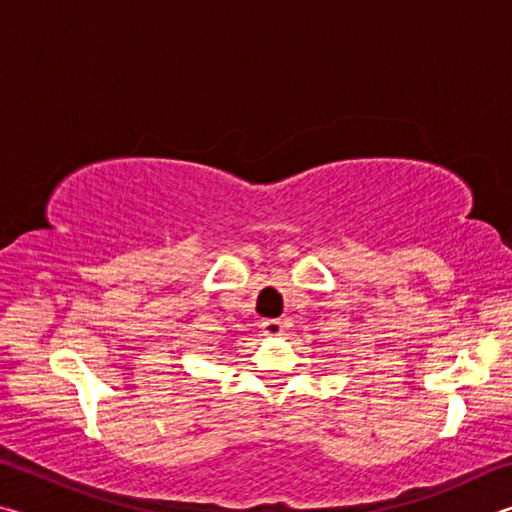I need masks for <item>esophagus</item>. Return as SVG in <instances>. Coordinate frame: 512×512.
I'll return each mask as SVG.
<instances>
[{
  "mask_svg": "<svg viewBox=\"0 0 512 512\" xmlns=\"http://www.w3.org/2000/svg\"><path fill=\"white\" fill-rule=\"evenodd\" d=\"M262 332L264 334H268V336H277V334H282V329H284V323L282 320H277V318H264L262 320Z\"/></svg>",
  "mask_w": 512,
  "mask_h": 512,
  "instance_id": "34e87169",
  "label": "esophagus"
}]
</instances>
